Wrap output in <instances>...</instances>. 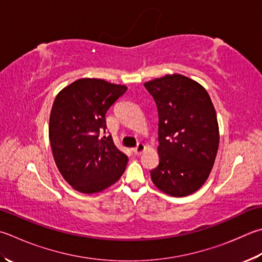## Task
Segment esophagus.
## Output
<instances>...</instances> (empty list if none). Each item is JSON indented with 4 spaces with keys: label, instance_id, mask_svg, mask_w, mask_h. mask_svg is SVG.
<instances>
[{
    "label": "esophagus",
    "instance_id": "1",
    "mask_svg": "<svg viewBox=\"0 0 262 262\" xmlns=\"http://www.w3.org/2000/svg\"><path fill=\"white\" fill-rule=\"evenodd\" d=\"M145 150V146H144V144H138L137 145V147H135L133 148V152H135L136 155H139V154H141L142 151Z\"/></svg>",
    "mask_w": 262,
    "mask_h": 262
}]
</instances>
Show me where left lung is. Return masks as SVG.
<instances>
[{
  "label": "left lung",
  "instance_id": "8db88e82",
  "mask_svg": "<svg viewBox=\"0 0 262 262\" xmlns=\"http://www.w3.org/2000/svg\"><path fill=\"white\" fill-rule=\"evenodd\" d=\"M159 111L160 163L150 171L154 185L182 197L209 178L219 147V125L209 93L180 74L146 82Z\"/></svg>",
  "mask_w": 262,
  "mask_h": 262
}]
</instances>
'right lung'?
<instances>
[{
  "label": "right lung",
  "instance_id": "right-lung-1",
  "mask_svg": "<svg viewBox=\"0 0 262 262\" xmlns=\"http://www.w3.org/2000/svg\"><path fill=\"white\" fill-rule=\"evenodd\" d=\"M127 88L100 78H80L53 101L49 139L54 162L74 189L102 191L120 179L127 156L106 133V113Z\"/></svg>",
  "mask_w": 262,
  "mask_h": 262
}]
</instances>
